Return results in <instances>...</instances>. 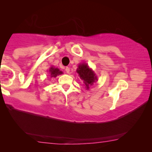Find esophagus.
I'll return each instance as SVG.
<instances>
[{
	"label": "esophagus",
	"instance_id": "obj_1",
	"mask_svg": "<svg viewBox=\"0 0 152 152\" xmlns=\"http://www.w3.org/2000/svg\"><path fill=\"white\" fill-rule=\"evenodd\" d=\"M65 70H66V72H67V73H69V72H70V68L69 67H66Z\"/></svg>",
	"mask_w": 152,
	"mask_h": 152
}]
</instances>
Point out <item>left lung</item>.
Instances as JSON below:
<instances>
[{"label": "left lung", "instance_id": "obj_1", "mask_svg": "<svg viewBox=\"0 0 152 152\" xmlns=\"http://www.w3.org/2000/svg\"><path fill=\"white\" fill-rule=\"evenodd\" d=\"M76 72H77L79 77L84 82L86 90H89L90 86H92L93 83L96 82L98 80L96 74L92 70V68L89 67L86 63L79 64Z\"/></svg>", "mask_w": 152, "mask_h": 152}]
</instances>
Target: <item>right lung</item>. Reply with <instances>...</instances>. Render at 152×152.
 <instances>
[{"mask_svg": "<svg viewBox=\"0 0 152 152\" xmlns=\"http://www.w3.org/2000/svg\"><path fill=\"white\" fill-rule=\"evenodd\" d=\"M48 72L50 78H55L58 75L63 74V72L61 71L58 68H55V66H51L48 70Z\"/></svg>", "mask_w": 152, "mask_h": 152, "instance_id": "1", "label": "right lung"}]
</instances>
